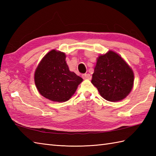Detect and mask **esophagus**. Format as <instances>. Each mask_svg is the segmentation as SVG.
<instances>
[{
	"label": "esophagus",
	"mask_w": 156,
	"mask_h": 156,
	"mask_svg": "<svg viewBox=\"0 0 156 156\" xmlns=\"http://www.w3.org/2000/svg\"><path fill=\"white\" fill-rule=\"evenodd\" d=\"M82 77L84 79H90L91 78V76L89 74H82Z\"/></svg>",
	"instance_id": "esophagus-1"
}]
</instances>
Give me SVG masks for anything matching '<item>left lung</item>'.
<instances>
[{"instance_id": "1", "label": "left lung", "mask_w": 156, "mask_h": 156, "mask_svg": "<svg viewBox=\"0 0 156 156\" xmlns=\"http://www.w3.org/2000/svg\"><path fill=\"white\" fill-rule=\"evenodd\" d=\"M134 74L120 55L109 51L97 59L91 82L106 100L121 101L133 88Z\"/></svg>"}]
</instances>
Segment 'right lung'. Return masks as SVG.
I'll use <instances>...</instances> for the list:
<instances>
[{
  "label": "right lung",
  "mask_w": 156,
  "mask_h": 156,
  "mask_svg": "<svg viewBox=\"0 0 156 156\" xmlns=\"http://www.w3.org/2000/svg\"><path fill=\"white\" fill-rule=\"evenodd\" d=\"M82 81L81 77L69 71L64 53L54 49L44 56L35 72L39 93L52 101L69 100Z\"/></svg>",
  "instance_id": "add662e5"
}]
</instances>
